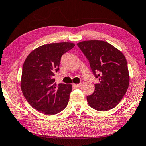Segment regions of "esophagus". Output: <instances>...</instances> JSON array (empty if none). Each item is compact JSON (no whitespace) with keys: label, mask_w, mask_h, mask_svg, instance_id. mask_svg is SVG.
I'll return each instance as SVG.
<instances>
[{"label":"esophagus","mask_w":146,"mask_h":146,"mask_svg":"<svg viewBox=\"0 0 146 146\" xmlns=\"http://www.w3.org/2000/svg\"><path fill=\"white\" fill-rule=\"evenodd\" d=\"M82 83H78V84H73V86L74 87H75L76 88H79L80 87H81V86L82 85Z\"/></svg>","instance_id":"1"}]
</instances>
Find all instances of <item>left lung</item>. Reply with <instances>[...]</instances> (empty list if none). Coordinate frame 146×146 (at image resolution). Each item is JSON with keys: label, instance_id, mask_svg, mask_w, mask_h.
I'll use <instances>...</instances> for the list:
<instances>
[{"label": "left lung", "instance_id": "left-lung-1", "mask_svg": "<svg viewBox=\"0 0 146 146\" xmlns=\"http://www.w3.org/2000/svg\"><path fill=\"white\" fill-rule=\"evenodd\" d=\"M77 46L99 81L94 84V93L87 96L89 106L99 111L114 108L124 97L130 83L126 57L118 49L104 41H84Z\"/></svg>", "mask_w": 146, "mask_h": 146}]
</instances>
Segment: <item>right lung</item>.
<instances>
[{
    "label": "right lung",
    "instance_id": "right-lung-1",
    "mask_svg": "<svg viewBox=\"0 0 146 146\" xmlns=\"http://www.w3.org/2000/svg\"><path fill=\"white\" fill-rule=\"evenodd\" d=\"M74 46L69 42L44 45L26 57L20 85L24 97L34 109L54 115L67 106L72 85H57L53 77L59 71L61 56Z\"/></svg>",
    "mask_w": 146,
    "mask_h": 146
}]
</instances>
